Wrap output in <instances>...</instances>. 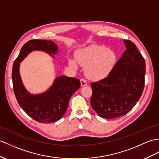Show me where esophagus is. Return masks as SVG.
Returning <instances> with one entry per match:
<instances>
[{
  "instance_id": "34e87169",
  "label": "esophagus",
  "mask_w": 159,
  "mask_h": 159,
  "mask_svg": "<svg viewBox=\"0 0 159 159\" xmlns=\"http://www.w3.org/2000/svg\"><path fill=\"white\" fill-rule=\"evenodd\" d=\"M80 82H81V86H86V85L88 84L87 81L85 80V79H84V78L80 79Z\"/></svg>"
}]
</instances>
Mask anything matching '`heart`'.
Wrapping results in <instances>:
<instances>
[{
    "label": "heart",
    "instance_id": "heart-1",
    "mask_svg": "<svg viewBox=\"0 0 159 159\" xmlns=\"http://www.w3.org/2000/svg\"><path fill=\"white\" fill-rule=\"evenodd\" d=\"M76 60L85 69L86 75L93 80L104 79L114 69L117 61V54L113 50L103 45H90L80 50ZM69 64L73 68L77 67L75 61L69 59Z\"/></svg>",
    "mask_w": 159,
    "mask_h": 159
}]
</instances>
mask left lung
I'll use <instances>...</instances> for the list:
<instances>
[{"mask_svg": "<svg viewBox=\"0 0 159 159\" xmlns=\"http://www.w3.org/2000/svg\"><path fill=\"white\" fill-rule=\"evenodd\" d=\"M126 50L105 78L92 82L90 104L100 117L113 119L127 114L144 88L146 63L134 42L124 40Z\"/></svg>", "mask_w": 159, "mask_h": 159, "instance_id": "8db88e82", "label": "left lung"}]
</instances>
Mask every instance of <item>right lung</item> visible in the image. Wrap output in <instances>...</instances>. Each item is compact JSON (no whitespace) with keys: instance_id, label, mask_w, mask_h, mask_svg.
Returning <instances> with one entry per match:
<instances>
[{"instance_id":"add662e5","label":"right lung","mask_w":159,"mask_h":159,"mask_svg":"<svg viewBox=\"0 0 159 159\" xmlns=\"http://www.w3.org/2000/svg\"><path fill=\"white\" fill-rule=\"evenodd\" d=\"M35 50H43L52 56L57 53L58 46L51 40H31L23 46L13 65L14 94L19 106L35 121L44 123L55 122L65 115L69 99L80 87V81L75 77H59L50 88L43 94H29L21 82L19 72V63Z\"/></svg>"}]
</instances>
